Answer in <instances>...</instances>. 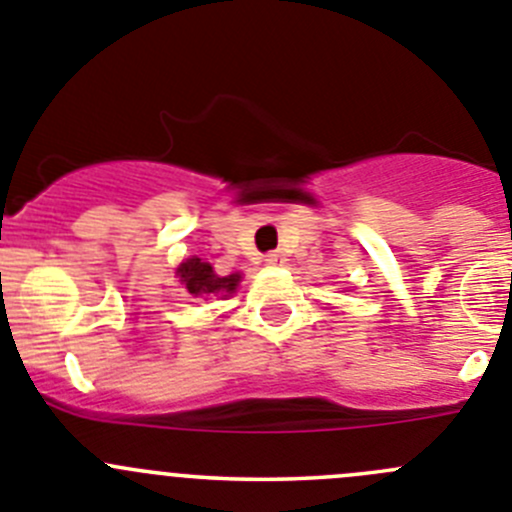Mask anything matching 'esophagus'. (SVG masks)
Listing matches in <instances>:
<instances>
[{
	"label": "esophagus",
	"instance_id": "1",
	"mask_svg": "<svg viewBox=\"0 0 512 512\" xmlns=\"http://www.w3.org/2000/svg\"><path fill=\"white\" fill-rule=\"evenodd\" d=\"M265 262L267 265H280V262H283V255H280V252H267Z\"/></svg>",
	"mask_w": 512,
	"mask_h": 512
}]
</instances>
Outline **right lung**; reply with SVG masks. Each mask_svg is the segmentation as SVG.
Returning a JSON list of instances; mask_svg holds the SVG:
<instances>
[{
	"instance_id": "right-lung-1",
	"label": "right lung",
	"mask_w": 512,
	"mask_h": 512,
	"mask_svg": "<svg viewBox=\"0 0 512 512\" xmlns=\"http://www.w3.org/2000/svg\"><path fill=\"white\" fill-rule=\"evenodd\" d=\"M179 278L186 285L194 298H204V295H219V293H232L240 283V275H227V278H219L217 272L212 270L209 262H202L199 257H189L186 262H181Z\"/></svg>"
}]
</instances>
